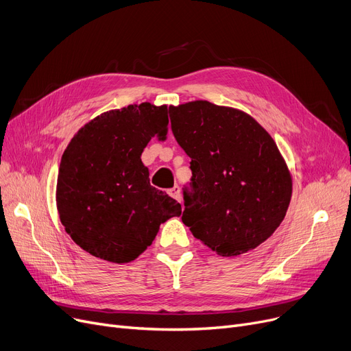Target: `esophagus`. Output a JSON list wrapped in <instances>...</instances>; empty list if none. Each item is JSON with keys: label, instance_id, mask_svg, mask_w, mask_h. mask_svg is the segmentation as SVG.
I'll return each instance as SVG.
<instances>
[{"label": "esophagus", "instance_id": "esophagus-1", "mask_svg": "<svg viewBox=\"0 0 351 351\" xmlns=\"http://www.w3.org/2000/svg\"><path fill=\"white\" fill-rule=\"evenodd\" d=\"M168 193H169L173 199H176L178 202H180V189H179V186H175V188L169 189Z\"/></svg>", "mask_w": 351, "mask_h": 351}]
</instances>
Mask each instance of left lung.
I'll use <instances>...</instances> for the list:
<instances>
[{
  "mask_svg": "<svg viewBox=\"0 0 351 351\" xmlns=\"http://www.w3.org/2000/svg\"><path fill=\"white\" fill-rule=\"evenodd\" d=\"M172 132L192 159L195 193L182 222L220 256L253 250L280 226L293 180L278 145L245 110L192 101L169 106Z\"/></svg>",
  "mask_w": 351,
  "mask_h": 351,
  "instance_id": "8db88e82",
  "label": "left lung"
}]
</instances>
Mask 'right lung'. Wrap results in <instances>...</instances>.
I'll return each mask as SVG.
<instances>
[{"label":"right lung","mask_w":351,"mask_h":351,"mask_svg":"<svg viewBox=\"0 0 351 351\" xmlns=\"http://www.w3.org/2000/svg\"><path fill=\"white\" fill-rule=\"evenodd\" d=\"M168 106L149 102L110 109L86 122L62 155L57 209L81 249L112 263L135 261L180 205L151 186L141 155L168 134Z\"/></svg>","instance_id":"1"}]
</instances>
